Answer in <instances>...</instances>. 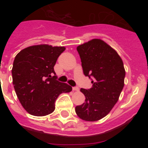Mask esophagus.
I'll return each instance as SVG.
<instances>
[{
	"instance_id": "obj_1",
	"label": "esophagus",
	"mask_w": 148,
	"mask_h": 148,
	"mask_svg": "<svg viewBox=\"0 0 148 148\" xmlns=\"http://www.w3.org/2000/svg\"><path fill=\"white\" fill-rule=\"evenodd\" d=\"M73 91H78V90H79V88H78V87H73Z\"/></svg>"
}]
</instances>
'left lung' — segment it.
Masks as SVG:
<instances>
[{"instance_id":"8db88e82","label":"left lung","mask_w":148,"mask_h":148,"mask_svg":"<svg viewBox=\"0 0 148 148\" xmlns=\"http://www.w3.org/2000/svg\"><path fill=\"white\" fill-rule=\"evenodd\" d=\"M84 74L92 79L90 89H81L85 102L75 107L77 116L87 121L101 119L118 101L125 85V70L116 50L101 39L77 47Z\"/></svg>"}]
</instances>
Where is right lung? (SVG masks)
<instances>
[{
  "instance_id": "right-lung-1",
  "label": "right lung",
  "mask_w": 148,
  "mask_h": 148,
  "mask_svg": "<svg viewBox=\"0 0 148 148\" xmlns=\"http://www.w3.org/2000/svg\"><path fill=\"white\" fill-rule=\"evenodd\" d=\"M64 50V47L39 44L22 49L15 56L12 70L13 86L19 101L29 114H50L58 95L72 91L69 84L56 80L54 71L56 61Z\"/></svg>"
}]
</instances>
